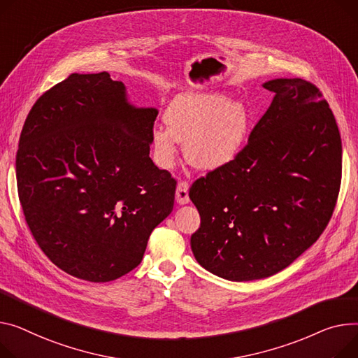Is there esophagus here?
<instances>
[{
    "mask_svg": "<svg viewBox=\"0 0 358 358\" xmlns=\"http://www.w3.org/2000/svg\"><path fill=\"white\" fill-rule=\"evenodd\" d=\"M176 200L178 204H187L189 201L188 197V182L187 181H180L176 189Z\"/></svg>",
    "mask_w": 358,
    "mask_h": 358,
    "instance_id": "34e87169",
    "label": "esophagus"
}]
</instances>
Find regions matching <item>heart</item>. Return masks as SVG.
Instances as JSON below:
<instances>
[{
    "label": "heart",
    "mask_w": 358,
    "mask_h": 358,
    "mask_svg": "<svg viewBox=\"0 0 358 358\" xmlns=\"http://www.w3.org/2000/svg\"><path fill=\"white\" fill-rule=\"evenodd\" d=\"M166 129L152 134L158 164L170 169L177 159V144H185L187 161L200 170H216L230 162L245 145L249 113L242 102L219 93L185 94L176 99L164 115Z\"/></svg>",
    "instance_id": "heart-1"
}]
</instances>
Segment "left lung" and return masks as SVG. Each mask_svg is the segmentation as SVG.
Listing matches in <instances>:
<instances>
[{"instance_id":"1","label":"left lung","mask_w":358,"mask_h":358,"mask_svg":"<svg viewBox=\"0 0 358 358\" xmlns=\"http://www.w3.org/2000/svg\"><path fill=\"white\" fill-rule=\"evenodd\" d=\"M275 98L230 162L189 188L200 213L199 264L243 282L272 276L313 246L334 211L341 136L321 90L303 79L264 85Z\"/></svg>"}]
</instances>
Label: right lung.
<instances>
[{
	"instance_id": "right-lung-1",
	"label": "right lung",
	"mask_w": 358,
	"mask_h": 358,
	"mask_svg": "<svg viewBox=\"0 0 358 358\" xmlns=\"http://www.w3.org/2000/svg\"><path fill=\"white\" fill-rule=\"evenodd\" d=\"M157 115L131 106L106 71L70 75L33 105L15 159L18 199L34 241L66 273L124 276L173 211L177 181L150 158Z\"/></svg>"
}]
</instances>
